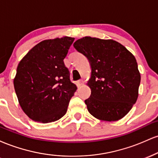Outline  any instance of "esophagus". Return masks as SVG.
Wrapping results in <instances>:
<instances>
[{"label":"esophagus","instance_id":"obj_1","mask_svg":"<svg viewBox=\"0 0 158 158\" xmlns=\"http://www.w3.org/2000/svg\"><path fill=\"white\" fill-rule=\"evenodd\" d=\"M84 84V81L82 80V79H81V80H79L77 81V86L78 87H80L81 85H82Z\"/></svg>","mask_w":158,"mask_h":158}]
</instances>
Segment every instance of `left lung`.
<instances>
[{
  "label": "left lung",
  "mask_w": 158,
  "mask_h": 158,
  "mask_svg": "<svg viewBox=\"0 0 158 158\" xmlns=\"http://www.w3.org/2000/svg\"><path fill=\"white\" fill-rule=\"evenodd\" d=\"M73 47L86 56L91 68L87 84L91 94L85 101L89 113L108 122L122 119L138 97L140 73L135 56L112 39L86 36Z\"/></svg>",
  "instance_id": "1"
}]
</instances>
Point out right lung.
I'll list each match as a JSON object with an SVG mask.
<instances>
[{"label":"right lung","instance_id":"obj_1","mask_svg":"<svg viewBox=\"0 0 158 158\" xmlns=\"http://www.w3.org/2000/svg\"><path fill=\"white\" fill-rule=\"evenodd\" d=\"M73 41L64 36L41 41L18 65L13 81L16 95L23 112L35 122H55L66 114L77 89L64 64Z\"/></svg>","mask_w":158,"mask_h":158}]
</instances>
